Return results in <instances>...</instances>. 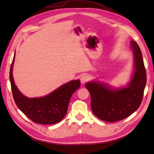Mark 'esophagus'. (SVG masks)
<instances>
[{
    "instance_id": "34e87169",
    "label": "esophagus",
    "mask_w": 154,
    "mask_h": 154,
    "mask_svg": "<svg viewBox=\"0 0 154 154\" xmlns=\"http://www.w3.org/2000/svg\"><path fill=\"white\" fill-rule=\"evenodd\" d=\"M88 80H89V76H88L87 75L85 74V75H81V83H86Z\"/></svg>"
}]
</instances>
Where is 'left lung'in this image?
I'll list each match as a JSON object with an SVG mask.
<instances>
[{
  "instance_id": "8db88e82",
  "label": "left lung",
  "mask_w": 154,
  "mask_h": 154,
  "mask_svg": "<svg viewBox=\"0 0 154 154\" xmlns=\"http://www.w3.org/2000/svg\"><path fill=\"white\" fill-rule=\"evenodd\" d=\"M131 48L134 55L135 70L127 87L113 91L97 82L85 85L91 94L93 112L103 121L113 122L126 119L142 103L146 84V71L138 45L131 41Z\"/></svg>"
}]
</instances>
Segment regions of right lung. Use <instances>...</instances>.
<instances>
[{
  "label": "right lung",
  "mask_w": 154,
  "mask_h": 154,
  "mask_svg": "<svg viewBox=\"0 0 154 154\" xmlns=\"http://www.w3.org/2000/svg\"><path fill=\"white\" fill-rule=\"evenodd\" d=\"M14 57L15 55L10 69V81L13 98L18 109L35 123L53 124L60 122L67 113L72 94L79 89V80L71 81L45 97L30 99L20 92L13 80Z\"/></svg>",
  "instance_id": "1"
}]
</instances>
